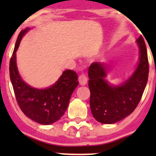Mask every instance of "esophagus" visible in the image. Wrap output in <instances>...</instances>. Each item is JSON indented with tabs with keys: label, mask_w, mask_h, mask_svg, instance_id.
Returning <instances> with one entry per match:
<instances>
[{
	"label": "esophagus",
	"mask_w": 156,
	"mask_h": 156,
	"mask_svg": "<svg viewBox=\"0 0 156 156\" xmlns=\"http://www.w3.org/2000/svg\"><path fill=\"white\" fill-rule=\"evenodd\" d=\"M78 81L81 85H85L87 82V78L84 74H81L79 75V78H78Z\"/></svg>",
	"instance_id": "34e87169"
}]
</instances>
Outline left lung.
I'll use <instances>...</instances> for the list:
<instances>
[{
	"label": "left lung",
	"mask_w": 156,
	"mask_h": 156,
	"mask_svg": "<svg viewBox=\"0 0 156 156\" xmlns=\"http://www.w3.org/2000/svg\"><path fill=\"white\" fill-rule=\"evenodd\" d=\"M139 61L131 75L118 85L106 79L107 68L103 62H93L88 69L90 106L93 116L103 124H114L131 114L137 106L147 84L149 62L142 36L136 41Z\"/></svg>",
	"instance_id": "obj_1"
}]
</instances>
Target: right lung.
I'll return each instance as SVG.
<instances>
[{
    "instance_id": "obj_1",
    "label": "right lung",
    "mask_w": 156,
    "mask_h": 156,
    "mask_svg": "<svg viewBox=\"0 0 156 156\" xmlns=\"http://www.w3.org/2000/svg\"><path fill=\"white\" fill-rule=\"evenodd\" d=\"M31 29L22 30L10 61V77L19 106L30 119L44 125L59 120L68 108L72 93L78 85L76 72L67 69L50 87H33L25 82L16 66V51L23 36Z\"/></svg>"
}]
</instances>
